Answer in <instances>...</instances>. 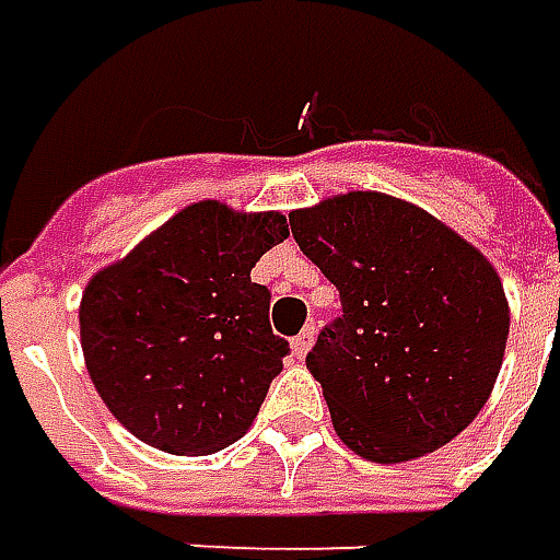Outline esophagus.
Returning a JSON list of instances; mask_svg holds the SVG:
<instances>
[{
    "instance_id": "1",
    "label": "esophagus",
    "mask_w": 560,
    "mask_h": 560,
    "mask_svg": "<svg viewBox=\"0 0 560 560\" xmlns=\"http://www.w3.org/2000/svg\"><path fill=\"white\" fill-rule=\"evenodd\" d=\"M314 336H317V329L314 326H305L295 339H292V351H295V358L302 360L311 351V345H314Z\"/></svg>"
}]
</instances>
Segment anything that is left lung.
I'll list each match as a JSON object with an SVG mask.
<instances>
[{"instance_id":"left-lung-1","label":"left lung","mask_w":560,"mask_h":560,"mask_svg":"<svg viewBox=\"0 0 560 560\" xmlns=\"http://www.w3.org/2000/svg\"><path fill=\"white\" fill-rule=\"evenodd\" d=\"M299 249L339 289L307 370L332 425L373 463L450 444L502 366L509 302L493 265L419 206L354 190L289 215Z\"/></svg>"}]
</instances>
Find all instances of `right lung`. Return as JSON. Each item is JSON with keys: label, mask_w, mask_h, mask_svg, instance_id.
<instances>
[{"label": "right lung", "mask_w": 560, "mask_h": 560, "mask_svg": "<svg viewBox=\"0 0 560 560\" xmlns=\"http://www.w3.org/2000/svg\"><path fill=\"white\" fill-rule=\"evenodd\" d=\"M287 236L280 212L194 202L89 280L85 366L138 441L206 456L253 425L289 341L273 336L271 292L249 271Z\"/></svg>", "instance_id": "right-lung-1"}]
</instances>
